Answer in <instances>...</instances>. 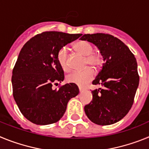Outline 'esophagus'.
<instances>
[{
  "label": "esophagus",
  "instance_id": "1",
  "mask_svg": "<svg viewBox=\"0 0 149 149\" xmlns=\"http://www.w3.org/2000/svg\"><path fill=\"white\" fill-rule=\"evenodd\" d=\"M79 90H80V93H82V92H84V89H83L82 87H80V86H79Z\"/></svg>",
  "mask_w": 149,
  "mask_h": 149
}]
</instances>
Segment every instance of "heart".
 Returning <instances> with one entry per match:
<instances>
[{
	"instance_id": "heart-1",
	"label": "heart",
	"mask_w": 149,
	"mask_h": 149,
	"mask_svg": "<svg viewBox=\"0 0 149 149\" xmlns=\"http://www.w3.org/2000/svg\"><path fill=\"white\" fill-rule=\"evenodd\" d=\"M73 47L77 53L86 56L85 65H89L97 68L102 64L103 59L98 52L93 51V46L90 42L86 40H80L73 45ZM57 60L60 66L67 71L69 68L68 50L65 47L60 48L57 54ZM94 77V71L91 68H86L81 71H74L67 76V81L73 83L80 86L86 85Z\"/></svg>"
}]
</instances>
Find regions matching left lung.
Masks as SVG:
<instances>
[{"label":"left lung","instance_id":"8db88e82","mask_svg":"<svg viewBox=\"0 0 149 149\" xmlns=\"http://www.w3.org/2000/svg\"><path fill=\"white\" fill-rule=\"evenodd\" d=\"M81 39L95 45L104 61L93 81L103 87L92 91L93 101L84 107L85 113L96 125L116 123L134 104L139 81L136 58L125 43L110 34H84Z\"/></svg>","mask_w":149,"mask_h":149}]
</instances>
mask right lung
I'll use <instances>...</instances> for the list:
<instances>
[{
    "mask_svg": "<svg viewBox=\"0 0 149 149\" xmlns=\"http://www.w3.org/2000/svg\"><path fill=\"white\" fill-rule=\"evenodd\" d=\"M81 35L46 31L31 38L21 50L13 70V94L21 113L30 122L40 125L58 122L68 101L78 95V87L73 83L57 90L52 86L64 80L58 51Z\"/></svg>",
    "mask_w": 149,
    "mask_h": 149,
    "instance_id": "obj_1",
    "label": "right lung"
}]
</instances>
